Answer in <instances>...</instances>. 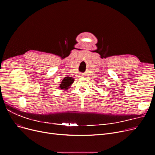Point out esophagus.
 I'll return each instance as SVG.
<instances>
[{
  "instance_id": "34e87169",
  "label": "esophagus",
  "mask_w": 155,
  "mask_h": 155,
  "mask_svg": "<svg viewBox=\"0 0 155 155\" xmlns=\"http://www.w3.org/2000/svg\"><path fill=\"white\" fill-rule=\"evenodd\" d=\"M82 76H83V75H82Z\"/></svg>"
}]
</instances>
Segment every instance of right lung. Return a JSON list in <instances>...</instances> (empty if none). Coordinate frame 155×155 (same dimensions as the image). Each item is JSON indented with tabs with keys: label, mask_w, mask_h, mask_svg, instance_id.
<instances>
[{
	"label": "right lung",
	"mask_w": 155,
	"mask_h": 155,
	"mask_svg": "<svg viewBox=\"0 0 155 155\" xmlns=\"http://www.w3.org/2000/svg\"><path fill=\"white\" fill-rule=\"evenodd\" d=\"M74 82V79L71 77H66L62 80L61 83L60 84L59 88L61 90H67V88H70L69 87Z\"/></svg>",
	"instance_id": "1"
}]
</instances>
